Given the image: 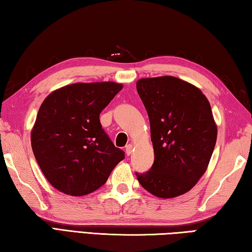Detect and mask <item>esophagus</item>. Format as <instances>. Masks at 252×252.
I'll return each mask as SVG.
<instances>
[{
    "instance_id": "1",
    "label": "esophagus",
    "mask_w": 252,
    "mask_h": 252,
    "mask_svg": "<svg viewBox=\"0 0 252 252\" xmlns=\"http://www.w3.org/2000/svg\"><path fill=\"white\" fill-rule=\"evenodd\" d=\"M125 152H126V154H127V155H130V154L131 153H133V145H131V144H129V145H127V146H126V148H125Z\"/></svg>"
}]
</instances>
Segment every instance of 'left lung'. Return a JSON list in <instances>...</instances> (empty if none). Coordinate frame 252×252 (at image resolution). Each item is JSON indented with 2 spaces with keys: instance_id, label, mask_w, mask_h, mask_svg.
<instances>
[{
  "instance_id": "1",
  "label": "left lung",
  "mask_w": 252,
  "mask_h": 252,
  "mask_svg": "<svg viewBox=\"0 0 252 252\" xmlns=\"http://www.w3.org/2000/svg\"><path fill=\"white\" fill-rule=\"evenodd\" d=\"M136 88L147 110L155 160L136 174L139 184L158 198L190 190L208 168L217 140L210 103L199 88L175 76L140 78Z\"/></svg>"
}]
</instances>
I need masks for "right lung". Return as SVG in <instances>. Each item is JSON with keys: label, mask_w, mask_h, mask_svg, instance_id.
Listing matches in <instances>:
<instances>
[{"label": "right lung", "mask_w": 252, "mask_h": 252, "mask_svg": "<svg viewBox=\"0 0 252 252\" xmlns=\"http://www.w3.org/2000/svg\"><path fill=\"white\" fill-rule=\"evenodd\" d=\"M123 84L75 83L53 91L43 100L31 144L53 187L69 196H85L107 182L125 158L101 128L99 114Z\"/></svg>", "instance_id": "right-lung-1"}]
</instances>
